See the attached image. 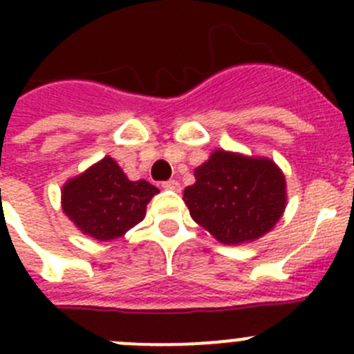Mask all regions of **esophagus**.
<instances>
[{
    "label": "esophagus",
    "mask_w": 354,
    "mask_h": 354,
    "mask_svg": "<svg viewBox=\"0 0 354 354\" xmlns=\"http://www.w3.org/2000/svg\"><path fill=\"white\" fill-rule=\"evenodd\" d=\"M161 186L165 187V189H174V192H179V189H180V184L177 183V180H174V179H171V180H165V183H162Z\"/></svg>",
    "instance_id": "1"
}]
</instances>
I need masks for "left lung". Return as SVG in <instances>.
I'll return each mask as SVG.
<instances>
[{"mask_svg":"<svg viewBox=\"0 0 354 354\" xmlns=\"http://www.w3.org/2000/svg\"><path fill=\"white\" fill-rule=\"evenodd\" d=\"M195 179L184 189L189 214L225 245L257 239L286 209V179L270 159L216 150Z\"/></svg>","mask_w":354,"mask_h":354,"instance_id":"obj_1","label":"left lung"}]
</instances>
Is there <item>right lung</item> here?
<instances>
[{"label":"right lung","mask_w":354,"mask_h":354,"mask_svg":"<svg viewBox=\"0 0 354 354\" xmlns=\"http://www.w3.org/2000/svg\"><path fill=\"white\" fill-rule=\"evenodd\" d=\"M156 193L158 187L147 180H129L113 159L104 158L65 184L62 205L81 232L109 241L143 220Z\"/></svg>","instance_id":"obj_1"}]
</instances>
